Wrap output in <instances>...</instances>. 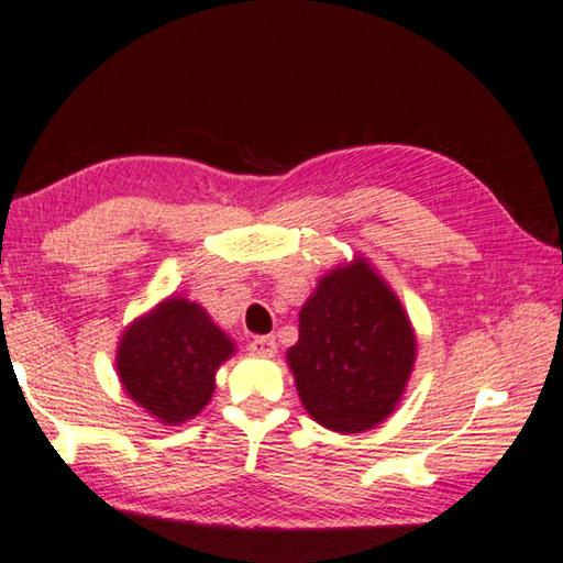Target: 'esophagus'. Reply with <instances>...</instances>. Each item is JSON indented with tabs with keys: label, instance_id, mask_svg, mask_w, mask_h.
<instances>
[{
	"label": "esophagus",
	"instance_id": "esophagus-1",
	"mask_svg": "<svg viewBox=\"0 0 563 563\" xmlns=\"http://www.w3.org/2000/svg\"><path fill=\"white\" fill-rule=\"evenodd\" d=\"M247 350L253 352V355L258 357H273L275 350H278V345H275V338L273 335H261V338H253L251 345H247Z\"/></svg>",
	"mask_w": 563,
	"mask_h": 563
}]
</instances>
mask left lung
Listing matches in <instances>:
<instances>
[{
    "label": "left lung",
    "mask_w": 563,
    "mask_h": 563,
    "mask_svg": "<svg viewBox=\"0 0 563 563\" xmlns=\"http://www.w3.org/2000/svg\"><path fill=\"white\" fill-rule=\"evenodd\" d=\"M415 355V330L397 295L360 258L330 271L302 305L288 365L308 415L355 434L395 412Z\"/></svg>",
    "instance_id": "obj_1"
}]
</instances>
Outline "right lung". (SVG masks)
Here are the masks:
<instances>
[{
    "label": "right lung",
    "mask_w": 563,
    "mask_h": 563,
    "mask_svg": "<svg viewBox=\"0 0 563 563\" xmlns=\"http://www.w3.org/2000/svg\"><path fill=\"white\" fill-rule=\"evenodd\" d=\"M233 350L201 305L168 298L123 330L117 369L133 402L158 422L180 424L211 402L216 369Z\"/></svg>",
    "instance_id": "1"
}]
</instances>
